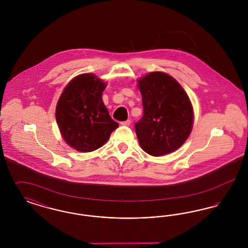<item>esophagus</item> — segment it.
<instances>
[{
	"label": "esophagus",
	"mask_w": 248,
	"mask_h": 248,
	"mask_svg": "<svg viewBox=\"0 0 248 248\" xmlns=\"http://www.w3.org/2000/svg\"><path fill=\"white\" fill-rule=\"evenodd\" d=\"M130 120H127V121H124V122H121V124L122 125H124V126H129L130 125Z\"/></svg>",
	"instance_id": "obj_1"
}]
</instances>
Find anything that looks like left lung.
I'll list each match as a JSON object with an SVG mask.
<instances>
[{"label": "left lung", "mask_w": 248, "mask_h": 248, "mask_svg": "<svg viewBox=\"0 0 248 248\" xmlns=\"http://www.w3.org/2000/svg\"><path fill=\"white\" fill-rule=\"evenodd\" d=\"M138 83L143 116L135 128L142 150L153 156L177 151L189 138L193 124L188 94L177 80L161 71L146 74Z\"/></svg>", "instance_id": "1"}]
</instances>
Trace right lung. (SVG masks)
I'll list each match as a JSON object with an SVG mask.
<instances>
[{"instance_id":"right-lung-1","label":"right lung","mask_w":248,"mask_h":248,"mask_svg":"<svg viewBox=\"0 0 248 248\" xmlns=\"http://www.w3.org/2000/svg\"><path fill=\"white\" fill-rule=\"evenodd\" d=\"M106 83L94 74L73 78L63 90L56 119L63 140L71 148L89 153L102 147L119 126L102 101Z\"/></svg>"}]
</instances>
